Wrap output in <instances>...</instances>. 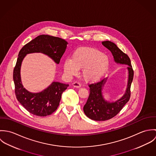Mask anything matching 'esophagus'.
I'll list each match as a JSON object with an SVG mask.
<instances>
[{"label":"esophagus","mask_w":156,"mask_h":156,"mask_svg":"<svg viewBox=\"0 0 156 156\" xmlns=\"http://www.w3.org/2000/svg\"><path fill=\"white\" fill-rule=\"evenodd\" d=\"M72 85H73V86L74 87H75V88H80V87H81L80 83L79 82H75L73 83Z\"/></svg>","instance_id":"1"}]
</instances>
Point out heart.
I'll list each match as a JSON object with an SVG mask.
<instances>
[{
  "instance_id": "obj_1",
  "label": "heart",
  "mask_w": 156,
  "mask_h": 156,
  "mask_svg": "<svg viewBox=\"0 0 156 156\" xmlns=\"http://www.w3.org/2000/svg\"><path fill=\"white\" fill-rule=\"evenodd\" d=\"M109 59L107 55L95 48L81 47L76 50L71 59H66L64 63L65 73L75 75L78 69H82V76L85 80L97 81L101 79L109 66Z\"/></svg>"
}]
</instances>
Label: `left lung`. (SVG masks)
Segmentation results:
<instances>
[{"label":"left lung","instance_id":"1","mask_svg":"<svg viewBox=\"0 0 156 156\" xmlns=\"http://www.w3.org/2000/svg\"><path fill=\"white\" fill-rule=\"evenodd\" d=\"M102 44L111 51L116 62L129 66L127 68L129 80L126 94L121 99L114 103L106 101L102 96L101 90L106 82V79L88 84L90 92L88 100L83 107V111L89 118L95 121L110 119L121 111L124 106L130 100L131 95L130 88L133 79V69L129 56L111 41H103Z\"/></svg>","mask_w":156,"mask_h":156}]
</instances>
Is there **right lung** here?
<instances>
[{"mask_svg": "<svg viewBox=\"0 0 156 156\" xmlns=\"http://www.w3.org/2000/svg\"><path fill=\"white\" fill-rule=\"evenodd\" d=\"M67 44L66 40L61 38L41 35L24 45L19 51L13 71L15 94L17 100L30 113L40 116L51 115L57 109L62 94L69 85L55 82L41 92H29L23 88L20 79V67L24 57L28 53L41 52L59 64Z\"/></svg>", "mask_w": 156, "mask_h": 156, "instance_id": "1", "label": "right lung"}]
</instances>
